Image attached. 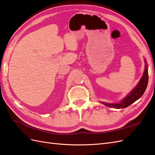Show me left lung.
Segmentation results:
<instances>
[{
  "label": "left lung",
  "instance_id": "left-lung-1",
  "mask_svg": "<svg viewBox=\"0 0 155 155\" xmlns=\"http://www.w3.org/2000/svg\"><path fill=\"white\" fill-rule=\"evenodd\" d=\"M148 68H147V66L145 65L144 73H143V76L141 79V80L139 81V84L129 95H127L125 99H123L122 101H121L120 103L118 104H108L106 103H102L106 105L107 107L115 108H124L127 107L132 103H134L135 101H136L137 99H139V98L143 95V93H144L145 91L147 88V84H148Z\"/></svg>",
  "mask_w": 155,
  "mask_h": 155
}]
</instances>
